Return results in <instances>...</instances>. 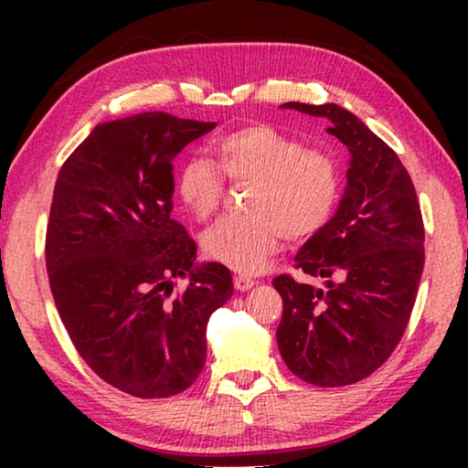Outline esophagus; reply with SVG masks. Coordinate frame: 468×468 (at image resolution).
Masks as SVG:
<instances>
[{"label":"esophagus","mask_w":468,"mask_h":468,"mask_svg":"<svg viewBox=\"0 0 468 468\" xmlns=\"http://www.w3.org/2000/svg\"><path fill=\"white\" fill-rule=\"evenodd\" d=\"M233 284L237 291H250L253 284H256V281L250 279V276H243V274H237L233 279Z\"/></svg>","instance_id":"34e87169"}]
</instances>
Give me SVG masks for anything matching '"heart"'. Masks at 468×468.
Wrapping results in <instances>:
<instances>
[{
	"instance_id": "b5f03b06",
	"label": "heart",
	"mask_w": 468,
	"mask_h": 468,
	"mask_svg": "<svg viewBox=\"0 0 468 468\" xmlns=\"http://www.w3.org/2000/svg\"><path fill=\"white\" fill-rule=\"evenodd\" d=\"M215 153L229 179H251V187L245 215L218 218L202 233L210 260L243 274L258 272L279 250L282 235L301 241L328 223L340 194V171L328 150L253 123L220 138ZM219 170L192 156L177 171V194L196 218H208L223 197Z\"/></svg>"
}]
</instances>
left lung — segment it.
<instances>
[{
	"label": "left lung",
	"mask_w": 468,
	"mask_h": 468,
	"mask_svg": "<svg viewBox=\"0 0 468 468\" xmlns=\"http://www.w3.org/2000/svg\"><path fill=\"white\" fill-rule=\"evenodd\" d=\"M281 109L328 120L351 161L335 217L295 256V268L324 284L272 281L282 297L276 343L303 382L348 386L374 374L405 335L425 262L421 208L400 158L351 111L335 102Z\"/></svg>",
	"instance_id": "left-lung-1"
}]
</instances>
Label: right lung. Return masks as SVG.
<instances>
[{
	"label": "right lung",
	"instance_id": "1",
	"mask_svg": "<svg viewBox=\"0 0 468 468\" xmlns=\"http://www.w3.org/2000/svg\"><path fill=\"white\" fill-rule=\"evenodd\" d=\"M215 128L163 111L99 123L55 181L45 260L59 318L94 374L138 399L196 382L210 315L233 295L229 268L197 264L171 217L173 158Z\"/></svg>",
	"mask_w": 468,
	"mask_h": 468
}]
</instances>
